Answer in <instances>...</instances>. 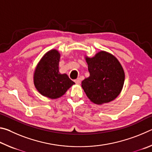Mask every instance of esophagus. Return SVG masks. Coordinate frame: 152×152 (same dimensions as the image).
Returning a JSON list of instances; mask_svg holds the SVG:
<instances>
[{
  "mask_svg": "<svg viewBox=\"0 0 152 152\" xmlns=\"http://www.w3.org/2000/svg\"><path fill=\"white\" fill-rule=\"evenodd\" d=\"M74 82H75L77 84H80V78H77L76 80H74Z\"/></svg>",
  "mask_w": 152,
  "mask_h": 152,
  "instance_id": "34e87169",
  "label": "esophagus"
}]
</instances>
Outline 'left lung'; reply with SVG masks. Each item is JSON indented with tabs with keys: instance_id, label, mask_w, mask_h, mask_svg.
<instances>
[{
	"instance_id": "8db88e82",
	"label": "left lung",
	"mask_w": 152,
	"mask_h": 152,
	"mask_svg": "<svg viewBox=\"0 0 152 152\" xmlns=\"http://www.w3.org/2000/svg\"><path fill=\"white\" fill-rule=\"evenodd\" d=\"M90 76L82 82L86 96L94 103L102 104L116 99L122 91L125 72L119 60L104 51L86 57Z\"/></svg>"
}]
</instances>
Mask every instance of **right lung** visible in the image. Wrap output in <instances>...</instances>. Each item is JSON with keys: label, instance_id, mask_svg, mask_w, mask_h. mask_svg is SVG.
Listing matches in <instances>:
<instances>
[{"label": "right lung", "instance_id": "add662e5", "mask_svg": "<svg viewBox=\"0 0 152 152\" xmlns=\"http://www.w3.org/2000/svg\"><path fill=\"white\" fill-rule=\"evenodd\" d=\"M60 53L56 50L48 51L36 67L33 81L35 88L43 96L60 98L75 83L66 74L59 72Z\"/></svg>", "mask_w": 152, "mask_h": 152}]
</instances>
